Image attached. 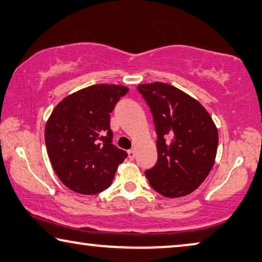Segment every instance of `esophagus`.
Here are the masks:
<instances>
[{
	"mask_svg": "<svg viewBox=\"0 0 262 262\" xmlns=\"http://www.w3.org/2000/svg\"><path fill=\"white\" fill-rule=\"evenodd\" d=\"M128 156H129L130 160H134V158H135V150L134 149L128 150Z\"/></svg>",
	"mask_w": 262,
	"mask_h": 262,
	"instance_id": "34e87169",
	"label": "esophagus"
}]
</instances>
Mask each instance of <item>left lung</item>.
<instances>
[{"label": "left lung", "instance_id": "8db88e82", "mask_svg": "<svg viewBox=\"0 0 262 262\" xmlns=\"http://www.w3.org/2000/svg\"><path fill=\"white\" fill-rule=\"evenodd\" d=\"M138 91L150 108L158 134V162L144 174L163 196H186L205 181L215 162V123L198 100L174 85L153 82L139 84Z\"/></svg>", "mask_w": 262, "mask_h": 262}]
</instances>
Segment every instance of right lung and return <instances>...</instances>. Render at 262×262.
I'll return each instance as SVG.
<instances>
[{
  "mask_svg": "<svg viewBox=\"0 0 262 262\" xmlns=\"http://www.w3.org/2000/svg\"><path fill=\"white\" fill-rule=\"evenodd\" d=\"M128 88L94 84L66 96L46 123L47 151L58 179L73 192L93 195L112 185L127 153L112 143L111 113Z\"/></svg>",
  "mask_w": 262,
  "mask_h": 262,
  "instance_id": "obj_1",
  "label": "right lung"
}]
</instances>
